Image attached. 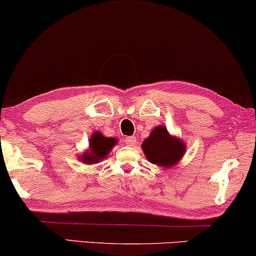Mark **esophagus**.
Instances as JSON below:
<instances>
[{
	"instance_id": "esophagus-1",
	"label": "esophagus",
	"mask_w": 256,
	"mask_h": 256,
	"mask_svg": "<svg viewBox=\"0 0 256 256\" xmlns=\"http://www.w3.org/2000/svg\"><path fill=\"white\" fill-rule=\"evenodd\" d=\"M124 142H126V144H128V146H135L136 138H132V136H127V138H124Z\"/></svg>"
}]
</instances>
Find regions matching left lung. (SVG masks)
Instances as JSON below:
<instances>
[{"mask_svg": "<svg viewBox=\"0 0 256 256\" xmlns=\"http://www.w3.org/2000/svg\"><path fill=\"white\" fill-rule=\"evenodd\" d=\"M142 150L149 162L158 167L170 168L184 155L186 144L176 136L169 134L164 126H158L142 142Z\"/></svg>", "mask_w": 256, "mask_h": 256, "instance_id": "8db88e82", "label": "left lung"}]
</instances>
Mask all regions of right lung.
I'll return each instance as SVG.
<instances>
[{"label": "right lung", "mask_w": 256, "mask_h": 256, "mask_svg": "<svg viewBox=\"0 0 256 256\" xmlns=\"http://www.w3.org/2000/svg\"><path fill=\"white\" fill-rule=\"evenodd\" d=\"M116 142L118 140L115 138H107V136H104L102 132H94L89 140V150L84 152L80 156V160L88 164H98L107 158Z\"/></svg>", "instance_id": "right-lung-1"}]
</instances>
